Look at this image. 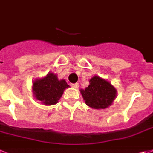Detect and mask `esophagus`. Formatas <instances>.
I'll return each mask as SVG.
<instances>
[{
    "instance_id": "34e87169",
    "label": "esophagus",
    "mask_w": 153,
    "mask_h": 153,
    "mask_svg": "<svg viewBox=\"0 0 153 153\" xmlns=\"http://www.w3.org/2000/svg\"><path fill=\"white\" fill-rule=\"evenodd\" d=\"M71 86H72L73 88L77 89L79 87V84L78 83H75V84H72V85H71Z\"/></svg>"
}]
</instances>
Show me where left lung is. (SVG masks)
<instances>
[{
    "label": "left lung",
    "mask_w": 153,
    "mask_h": 153,
    "mask_svg": "<svg viewBox=\"0 0 153 153\" xmlns=\"http://www.w3.org/2000/svg\"><path fill=\"white\" fill-rule=\"evenodd\" d=\"M90 85L80 91L85 103L92 109H104L113 104L117 90L107 80L94 76L90 79Z\"/></svg>",
    "instance_id": "left-lung-1"
}]
</instances>
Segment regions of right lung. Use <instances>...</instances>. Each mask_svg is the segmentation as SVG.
<instances>
[{
	"label": "right lung",
	"instance_id": "1",
	"mask_svg": "<svg viewBox=\"0 0 153 153\" xmlns=\"http://www.w3.org/2000/svg\"><path fill=\"white\" fill-rule=\"evenodd\" d=\"M68 87L69 85L65 80H59L57 75L48 72L44 77L33 81L32 91L34 98L44 105H53Z\"/></svg>",
	"mask_w": 153,
	"mask_h": 153
}]
</instances>
